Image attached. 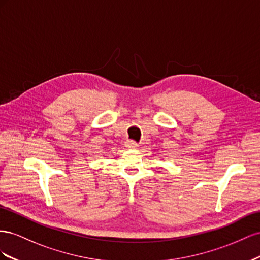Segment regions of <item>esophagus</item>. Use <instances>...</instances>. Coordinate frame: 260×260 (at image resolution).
I'll list each match as a JSON object with an SVG mask.
<instances>
[{
    "label": "esophagus",
    "mask_w": 260,
    "mask_h": 260,
    "mask_svg": "<svg viewBox=\"0 0 260 260\" xmlns=\"http://www.w3.org/2000/svg\"><path fill=\"white\" fill-rule=\"evenodd\" d=\"M126 147L131 148V149H136L138 147V144L134 142V140H127V142H126Z\"/></svg>",
    "instance_id": "1"
}]
</instances>
